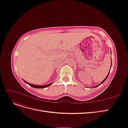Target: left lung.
<instances>
[{"label": "left lung", "instance_id": "obj_1", "mask_svg": "<svg viewBox=\"0 0 128 128\" xmlns=\"http://www.w3.org/2000/svg\"><path fill=\"white\" fill-rule=\"evenodd\" d=\"M111 65H112V60H111ZM110 69H111V68H110ZM110 72H108V75H107V76H106V78H105V79H104V80H103V82H101V83H100V84H99V85H98V86H95V87H98V86H100V84H102V83H103V82H105V80H106V78H108V74H109V73H110Z\"/></svg>", "mask_w": 128, "mask_h": 128}]
</instances>
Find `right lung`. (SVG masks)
I'll return each instance as SVG.
<instances>
[{
    "mask_svg": "<svg viewBox=\"0 0 128 128\" xmlns=\"http://www.w3.org/2000/svg\"><path fill=\"white\" fill-rule=\"evenodd\" d=\"M26 83H27L28 85H29L31 87H34V88H46V87H48V86H49L50 85H51L52 84V82H51V83H50V84H48V85H33V84H30V83H28V82H26V81H25L24 80H23Z\"/></svg>",
    "mask_w": 128,
    "mask_h": 128,
    "instance_id": "obj_1",
    "label": "right lung"
}]
</instances>
